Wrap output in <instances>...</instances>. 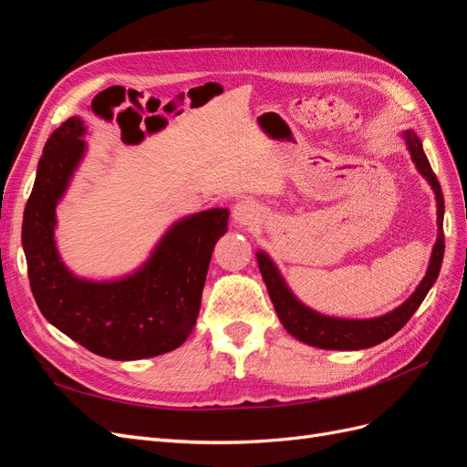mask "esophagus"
Masks as SVG:
<instances>
[{"label": "esophagus", "instance_id": "obj_1", "mask_svg": "<svg viewBox=\"0 0 467 467\" xmlns=\"http://www.w3.org/2000/svg\"><path fill=\"white\" fill-rule=\"evenodd\" d=\"M232 216H234V223L237 225V228H247V225L255 223V220L259 216V210L251 201H242L234 206Z\"/></svg>", "mask_w": 467, "mask_h": 467}]
</instances>
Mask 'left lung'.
<instances>
[{"label":"left lung","instance_id":"left-lung-1","mask_svg":"<svg viewBox=\"0 0 467 467\" xmlns=\"http://www.w3.org/2000/svg\"><path fill=\"white\" fill-rule=\"evenodd\" d=\"M401 138L417 167V171L425 177V181L429 182L434 192L436 225H438V235L431 253L427 273L419 282L415 292L409 296L401 306L391 309V312L384 316L368 317V319H347V317L319 314L316 309L307 307L298 296L290 290L288 282L285 280V276H282L280 268L271 259V255L263 249H257L259 271L266 285L268 296H271V302L276 309L280 323L285 325V329L292 337H296L298 341L309 347H317L325 350H360V348H368V347L384 343L386 338L393 337L409 319H411V316L417 312L419 306L422 304V300H425V296L436 282L438 273H441L442 257H444V232H442L444 196H442L441 182L436 181V175L432 173L431 163L427 160L425 150H422V142L419 140V136L413 130H403Z\"/></svg>","mask_w":467,"mask_h":467}]
</instances>
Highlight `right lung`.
I'll use <instances>...</instances> for the list:
<instances>
[{
	"label": "right lung",
	"instance_id": "add662e5",
	"mask_svg": "<svg viewBox=\"0 0 467 467\" xmlns=\"http://www.w3.org/2000/svg\"><path fill=\"white\" fill-rule=\"evenodd\" d=\"M86 122L72 117L42 150L21 234L33 296L48 323L99 357L165 355L194 329L212 251L228 232L230 210L210 208L173 222L129 275L107 280L76 275L56 245V206L86 158Z\"/></svg>",
	"mask_w": 467,
	"mask_h": 467
}]
</instances>
